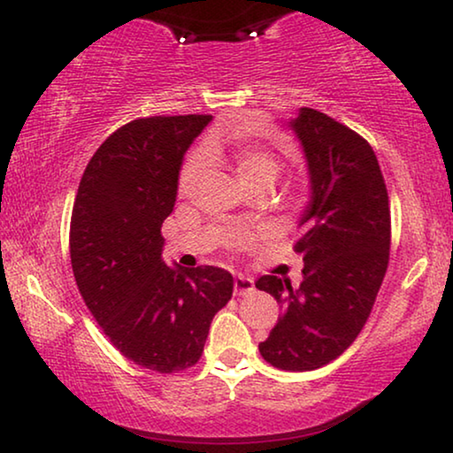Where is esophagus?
<instances>
[{"label": "esophagus", "instance_id": "esophagus-1", "mask_svg": "<svg viewBox=\"0 0 453 453\" xmlns=\"http://www.w3.org/2000/svg\"><path fill=\"white\" fill-rule=\"evenodd\" d=\"M253 290V280L245 276H234V295H247Z\"/></svg>", "mask_w": 453, "mask_h": 453}]
</instances>
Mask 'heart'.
Wrapping results in <instances>:
<instances>
[{
  "instance_id": "obj_1",
  "label": "heart",
  "mask_w": 453,
  "mask_h": 453,
  "mask_svg": "<svg viewBox=\"0 0 453 453\" xmlns=\"http://www.w3.org/2000/svg\"><path fill=\"white\" fill-rule=\"evenodd\" d=\"M210 157H216V150H210ZM231 158L234 163V171H237V175L243 185L256 181H274L278 171H280V160H278L276 154L262 146L239 144L233 148ZM206 152L191 154L188 163L183 165L181 175H179V191H181L183 196L194 194L203 175H206Z\"/></svg>"
}]
</instances>
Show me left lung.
<instances>
[{
	"instance_id": "8db88e82",
	"label": "left lung",
	"mask_w": 453,
	"mask_h": 453,
	"mask_svg": "<svg viewBox=\"0 0 453 453\" xmlns=\"http://www.w3.org/2000/svg\"><path fill=\"white\" fill-rule=\"evenodd\" d=\"M290 127L311 183L295 243L305 268L299 288L272 274L256 282L282 309L259 352L276 369L313 371L342 355L367 324L388 270L392 219L380 163L363 135L309 107Z\"/></svg>"
}]
</instances>
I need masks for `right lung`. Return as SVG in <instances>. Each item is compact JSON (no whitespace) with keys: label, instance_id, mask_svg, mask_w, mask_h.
<instances>
[{"label":"right lung","instance_id":"1","mask_svg":"<svg viewBox=\"0 0 453 453\" xmlns=\"http://www.w3.org/2000/svg\"><path fill=\"white\" fill-rule=\"evenodd\" d=\"M212 115L140 117L98 146L70 225L78 290L111 344L140 367L177 373L200 361L233 276L165 265L160 226L173 212L183 154Z\"/></svg>","mask_w":453,"mask_h":453}]
</instances>
